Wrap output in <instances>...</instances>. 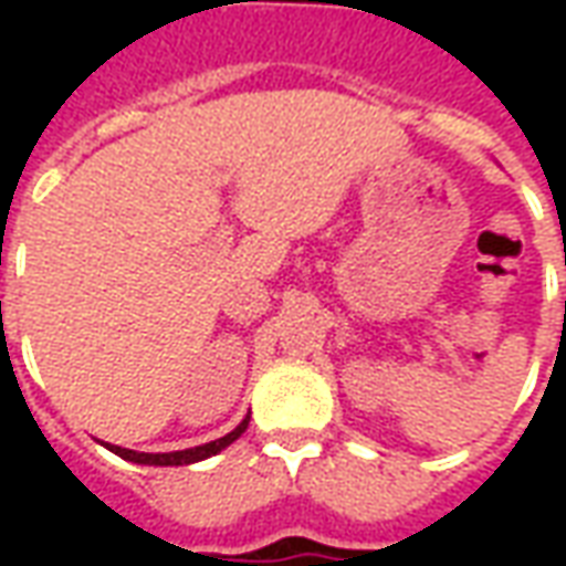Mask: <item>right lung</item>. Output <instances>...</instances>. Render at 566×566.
Listing matches in <instances>:
<instances>
[{"label": "right lung", "instance_id": "obj_1", "mask_svg": "<svg viewBox=\"0 0 566 566\" xmlns=\"http://www.w3.org/2000/svg\"><path fill=\"white\" fill-rule=\"evenodd\" d=\"M248 418H242V424L230 430L227 437L214 439V442H206V446H197V449H185V451H166V454H148V451H133V449H120V446H112V442H105V449L115 451L117 458H124V461H133V463H148V467H185V463H197V461H206L211 454H218L221 449H227L230 442L245 433L248 427Z\"/></svg>", "mask_w": 566, "mask_h": 566}]
</instances>
